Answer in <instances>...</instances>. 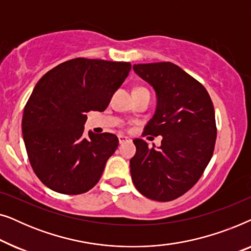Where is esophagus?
I'll return each instance as SVG.
<instances>
[{"label":"esophagus","mask_w":251,"mask_h":251,"mask_svg":"<svg viewBox=\"0 0 251 251\" xmlns=\"http://www.w3.org/2000/svg\"><path fill=\"white\" fill-rule=\"evenodd\" d=\"M126 140H128V138H126V136H122V135L119 136V143L120 144H123L125 142H126Z\"/></svg>","instance_id":"obj_1"}]
</instances>
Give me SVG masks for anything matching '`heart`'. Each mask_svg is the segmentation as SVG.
<instances>
[{"label": "heart", "instance_id": "obj_1", "mask_svg": "<svg viewBox=\"0 0 251 251\" xmlns=\"http://www.w3.org/2000/svg\"><path fill=\"white\" fill-rule=\"evenodd\" d=\"M138 90H146V89H144V88H137L135 91H138Z\"/></svg>", "mask_w": 251, "mask_h": 251}]
</instances>
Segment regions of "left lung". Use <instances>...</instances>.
Returning <instances> with one entry per match:
<instances>
[{
	"mask_svg": "<svg viewBox=\"0 0 251 251\" xmlns=\"http://www.w3.org/2000/svg\"><path fill=\"white\" fill-rule=\"evenodd\" d=\"M133 71L156 92L155 113L144 133L162 136L157 150L133 140V185L151 200L173 201L197 184L211 159L217 136L214 105L200 82L169 61L137 64Z\"/></svg>",
	"mask_w": 251,
	"mask_h": 251,
	"instance_id": "left-lung-1",
	"label": "left lung"
}]
</instances>
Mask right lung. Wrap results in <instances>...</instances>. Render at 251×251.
Wrapping results in <instances>:
<instances>
[{
    "instance_id": "obj_1",
    "label": "right lung",
    "mask_w": 251,
    "mask_h": 251,
    "mask_svg": "<svg viewBox=\"0 0 251 251\" xmlns=\"http://www.w3.org/2000/svg\"><path fill=\"white\" fill-rule=\"evenodd\" d=\"M130 70L126 61L75 58L36 83L24 108L23 136L34 173L50 190L77 195L100 179L119 139L109 132L85 137V114L105 111Z\"/></svg>"
}]
</instances>
